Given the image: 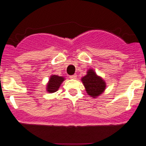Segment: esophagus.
<instances>
[{
	"mask_svg": "<svg viewBox=\"0 0 146 146\" xmlns=\"http://www.w3.org/2000/svg\"><path fill=\"white\" fill-rule=\"evenodd\" d=\"M76 77H77V75L74 74V75H72V76H70V79H76Z\"/></svg>",
	"mask_w": 146,
	"mask_h": 146,
	"instance_id": "esophagus-1",
	"label": "esophagus"
}]
</instances>
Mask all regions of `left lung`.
Masks as SVG:
<instances>
[{
  "label": "left lung",
  "mask_w": 146,
  "mask_h": 146,
  "mask_svg": "<svg viewBox=\"0 0 146 146\" xmlns=\"http://www.w3.org/2000/svg\"><path fill=\"white\" fill-rule=\"evenodd\" d=\"M86 92L92 98H96L102 93L106 88V83L98 76L93 70H89L88 74L82 78Z\"/></svg>",
  "instance_id": "1"
}]
</instances>
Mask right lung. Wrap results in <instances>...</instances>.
<instances>
[{
	"label": "right lung",
	"instance_id": "right-lung-1",
	"mask_svg": "<svg viewBox=\"0 0 146 146\" xmlns=\"http://www.w3.org/2000/svg\"><path fill=\"white\" fill-rule=\"evenodd\" d=\"M64 80V78L61 76H51L49 79V82L47 85V91L51 93L56 92Z\"/></svg>",
	"mask_w": 146,
	"mask_h": 146
}]
</instances>
